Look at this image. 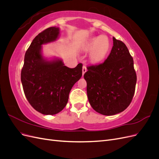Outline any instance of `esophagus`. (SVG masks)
Instances as JSON below:
<instances>
[{
	"label": "esophagus",
	"mask_w": 159,
	"mask_h": 159,
	"mask_svg": "<svg viewBox=\"0 0 159 159\" xmlns=\"http://www.w3.org/2000/svg\"><path fill=\"white\" fill-rule=\"evenodd\" d=\"M87 67H86V66H83V75H84V74L86 72H87Z\"/></svg>",
	"instance_id": "34e87169"
}]
</instances>
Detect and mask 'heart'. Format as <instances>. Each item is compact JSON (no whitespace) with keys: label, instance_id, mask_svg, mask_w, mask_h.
Wrapping results in <instances>:
<instances>
[{"label":"heart","instance_id":"obj_1","mask_svg":"<svg viewBox=\"0 0 159 159\" xmlns=\"http://www.w3.org/2000/svg\"><path fill=\"white\" fill-rule=\"evenodd\" d=\"M110 47L109 40L103 36L90 39L83 48L85 52H90L89 58L93 62H98L105 57Z\"/></svg>","mask_w":159,"mask_h":159}]
</instances>
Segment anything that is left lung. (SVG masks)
Masks as SVG:
<instances>
[{
	"instance_id": "left-lung-1",
	"label": "left lung",
	"mask_w": 159,
	"mask_h": 159,
	"mask_svg": "<svg viewBox=\"0 0 159 159\" xmlns=\"http://www.w3.org/2000/svg\"><path fill=\"white\" fill-rule=\"evenodd\" d=\"M87 81L90 105L100 114L114 115L125 111L133 98L137 75L133 58L125 44L113 37V46L107 59L87 67Z\"/></svg>"
}]
</instances>
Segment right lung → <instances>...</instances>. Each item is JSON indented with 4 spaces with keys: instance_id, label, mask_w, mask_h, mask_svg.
<instances>
[{
    "instance_id": "1",
    "label": "right lung",
    "mask_w": 159,
    "mask_h": 159,
    "mask_svg": "<svg viewBox=\"0 0 159 159\" xmlns=\"http://www.w3.org/2000/svg\"><path fill=\"white\" fill-rule=\"evenodd\" d=\"M58 27H50L36 37L25 55L21 82L26 99L34 109L46 115L61 112L66 105L69 93L82 76L83 65L65 66L61 58L48 60L42 54V45L55 41Z\"/></svg>"
}]
</instances>
